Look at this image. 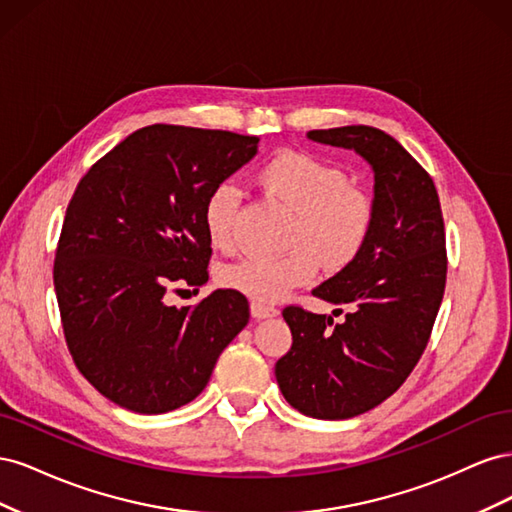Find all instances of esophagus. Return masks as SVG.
Returning a JSON list of instances; mask_svg holds the SVG:
<instances>
[{
  "label": "esophagus",
  "mask_w": 512,
  "mask_h": 512,
  "mask_svg": "<svg viewBox=\"0 0 512 512\" xmlns=\"http://www.w3.org/2000/svg\"><path fill=\"white\" fill-rule=\"evenodd\" d=\"M250 312L254 318H271V316H277V307L269 305V303H262V301H252Z\"/></svg>",
  "instance_id": "34e87169"
}]
</instances>
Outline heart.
<instances>
[{
    "instance_id": "obj_1",
    "label": "heart",
    "mask_w": 512,
    "mask_h": 512,
    "mask_svg": "<svg viewBox=\"0 0 512 512\" xmlns=\"http://www.w3.org/2000/svg\"><path fill=\"white\" fill-rule=\"evenodd\" d=\"M265 194L292 211L284 256H252L224 269L222 284L256 301H277L309 284L318 267L337 273L361 256L376 222V205L342 166L303 151H280L258 168ZM241 209L237 185H213L203 203L205 232L215 250L235 247Z\"/></svg>"
}]
</instances>
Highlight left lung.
<instances>
[{
	"mask_svg": "<svg viewBox=\"0 0 512 512\" xmlns=\"http://www.w3.org/2000/svg\"><path fill=\"white\" fill-rule=\"evenodd\" d=\"M307 136L354 149L376 181V222L365 250L312 290L348 307L346 320L333 324L301 305L282 312L292 333L290 350L275 363L282 395L307 416L339 421L382 404L423 356L444 297L446 235L433 179L393 136L371 126Z\"/></svg>",
	"mask_w": 512,
	"mask_h": 512,
	"instance_id": "8db88e82",
	"label": "left lung"
}]
</instances>
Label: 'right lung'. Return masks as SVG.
Returning a JSON list of instances; mask_svg holds the SVG:
<instances>
[{
    "label": "right lung",
    "instance_id": "add662e5",
    "mask_svg": "<svg viewBox=\"0 0 512 512\" xmlns=\"http://www.w3.org/2000/svg\"><path fill=\"white\" fill-rule=\"evenodd\" d=\"M258 136L153 123L79 181L55 250L53 284L72 359L113 404L177 410L205 389L250 320L237 290L166 305L168 288L209 280L203 203L258 151Z\"/></svg>",
    "mask_w": 512,
    "mask_h": 512
}]
</instances>
